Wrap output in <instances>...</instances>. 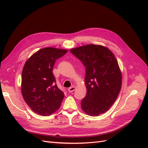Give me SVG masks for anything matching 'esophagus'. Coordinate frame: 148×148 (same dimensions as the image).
Returning a JSON list of instances; mask_svg holds the SVG:
<instances>
[{
	"instance_id": "1",
	"label": "esophagus",
	"mask_w": 148,
	"mask_h": 148,
	"mask_svg": "<svg viewBox=\"0 0 148 148\" xmlns=\"http://www.w3.org/2000/svg\"><path fill=\"white\" fill-rule=\"evenodd\" d=\"M75 89H76V87L73 86H71V87H70V88H69L68 89V91H69V92H71L74 91L75 90Z\"/></svg>"
}]
</instances>
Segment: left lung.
I'll use <instances>...</instances> for the list:
<instances>
[{
  "label": "left lung",
  "instance_id": "8db88e82",
  "mask_svg": "<svg viewBox=\"0 0 148 148\" xmlns=\"http://www.w3.org/2000/svg\"><path fill=\"white\" fill-rule=\"evenodd\" d=\"M85 66L86 95L82 101L84 112L90 116L104 114L113 105L122 86V72L109 48L88 44L70 49Z\"/></svg>",
  "mask_w": 148,
  "mask_h": 148
}]
</instances>
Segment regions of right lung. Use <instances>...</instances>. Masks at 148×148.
<instances>
[{
    "label": "right lung",
    "mask_w": 148,
    "mask_h": 148,
    "mask_svg": "<svg viewBox=\"0 0 148 148\" xmlns=\"http://www.w3.org/2000/svg\"><path fill=\"white\" fill-rule=\"evenodd\" d=\"M67 52L66 49L44 47L26 61L21 91L25 101L35 113L47 116L60 108L65 95L55 84L52 70L57 59Z\"/></svg>",
    "instance_id": "right-lung-1"
}]
</instances>
